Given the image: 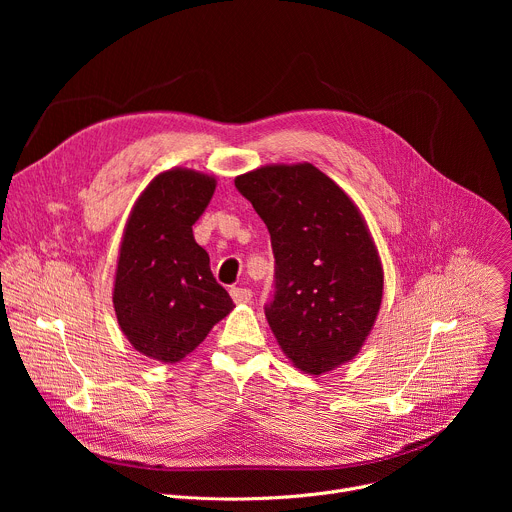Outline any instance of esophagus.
Segmentation results:
<instances>
[{"label": "esophagus", "mask_w": 512, "mask_h": 512, "mask_svg": "<svg viewBox=\"0 0 512 512\" xmlns=\"http://www.w3.org/2000/svg\"><path fill=\"white\" fill-rule=\"evenodd\" d=\"M231 298L237 304H247L253 298V291L249 287H231Z\"/></svg>", "instance_id": "34e87169"}]
</instances>
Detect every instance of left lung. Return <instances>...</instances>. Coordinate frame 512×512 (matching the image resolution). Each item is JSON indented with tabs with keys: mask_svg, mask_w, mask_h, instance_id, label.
<instances>
[{
	"mask_svg": "<svg viewBox=\"0 0 512 512\" xmlns=\"http://www.w3.org/2000/svg\"><path fill=\"white\" fill-rule=\"evenodd\" d=\"M275 257L267 322L298 369L322 375L367 340L383 300V267L354 202L312 164L237 176Z\"/></svg>",
	"mask_w": 512,
	"mask_h": 512,
	"instance_id": "left-lung-1",
	"label": "left lung"
}]
</instances>
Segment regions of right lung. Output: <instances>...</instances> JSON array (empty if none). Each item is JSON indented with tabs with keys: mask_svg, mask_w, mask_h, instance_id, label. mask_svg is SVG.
I'll return each mask as SVG.
<instances>
[{
	"mask_svg": "<svg viewBox=\"0 0 512 512\" xmlns=\"http://www.w3.org/2000/svg\"><path fill=\"white\" fill-rule=\"evenodd\" d=\"M214 188V178L192 170L164 172L125 225L113 289L117 322L135 350L160 362L182 360L235 306L192 235Z\"/></svg>",
	"mask_w": 512,
	"mask_h": 512,
	"instance_id": "1",
	"label": "right lung"
}]
</instances>
